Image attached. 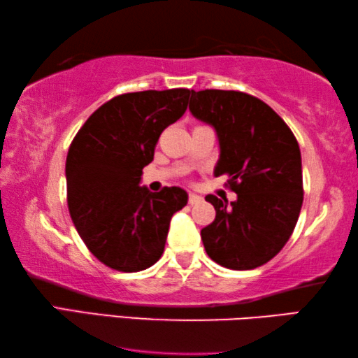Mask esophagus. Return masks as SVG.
Here are the masks:
<instances>
[{
	"label": "esophagus",
	"mask_w": 358,
	"mask_h": 358,
	"mask_svg": "<svg viewBox=\"0 0 358 358\" xmlns=\"http://www.w3.org/2000/svg\"><path fill=\"white\" fill-rule=\"evenodd\" d=\"M201 201H203V198L200 195H196V193H190V195H189V203L190 204H198Z\"/></svg>",
	"instance_id": "obj_1"
}]
</instances>
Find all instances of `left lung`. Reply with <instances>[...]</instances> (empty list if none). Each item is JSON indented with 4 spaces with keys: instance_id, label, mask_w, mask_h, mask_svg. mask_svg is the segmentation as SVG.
<instances>
[{
    "instance_id": "8db88e82",
    "label": "left lung",
    "mask_w": 358,
    "mask_h": 358,
    "mask_svg": "<svg viewBox=\"0 0 358 358\" xmlns=\"http://www.w3.org/2000/svg\"><path fill=\"white\" fill-rule=\"evenodd\" d=\"M189 109L215 130L214 176H230L236 201H206L215 219L201 230L208 255L230 269H254L278 255L303 204L301 154L294 133L262 99L234 90L193 92Z\"/></svg>"
}]
</instances>
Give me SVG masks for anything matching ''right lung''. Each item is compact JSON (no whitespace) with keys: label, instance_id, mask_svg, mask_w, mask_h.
Here are the masks:
<instances>
[{"label":"right lung","instance_id":"add662e5","mask_svg":"<svg viewBox=\"0 0 358 358\" xmlns=\"http://www.w3.org/2000/svg\"><path fill=\"white\" fill-rule=\"evenodd\" d=\"M190 90L119 95L93 113L66 157L68 208L82 241L104 265L136 273L158 262L169 222L189 195L141 187L162 131L184 115Z\"/></svg>","mask_w":358,"mask_h":358}]
</instances>
